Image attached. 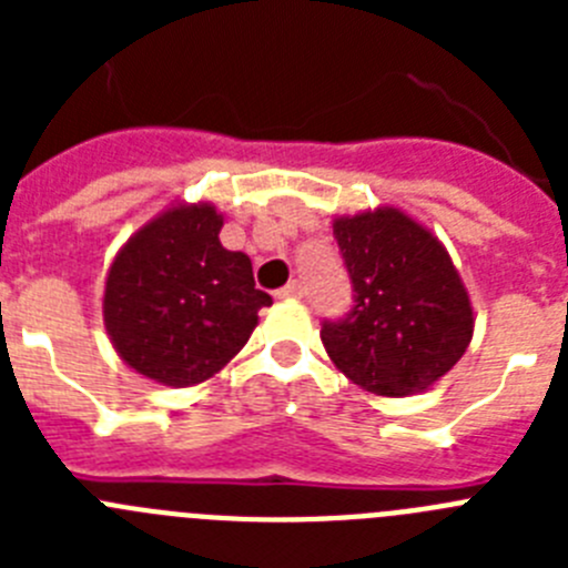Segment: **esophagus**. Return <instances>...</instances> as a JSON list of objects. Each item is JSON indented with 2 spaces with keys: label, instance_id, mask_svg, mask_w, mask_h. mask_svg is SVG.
Returning a JSON list of instances; mask_svg holds the SVG:
<instances>
[{
  "label": "esophagus",
  "instance_id": "obj_1",
  "mask_svg": "<svg viewBox=\"0 0 568 568\" xmlns=\"http://www.w3.org/2000/svg\"><path fill=\"white\" fill-rule=\"evenodd\" d=\"M275 295H278V298H301V295H304V287H301L298 281H290L287 287H281Z\"/></svg>",
  "mask_w": 568,
  "mask_h": 568
}]
</instances>
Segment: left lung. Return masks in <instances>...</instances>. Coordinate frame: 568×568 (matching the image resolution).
<instances>
[{"label": "left lung", "mask_w": 568, "mask_h": 568, "mask_svg": "<svg viewBox=\"0 0 568 568\" xmlns=\"http://www.w3.org/2000/svg\"><path fill=\"white\" fill-rule=\"evenodd\" d=\"M353 278L344 321H324L329 361L361 389L406 398L444 378L475 333L471 301L438 235L400 207L333 219Z\"/></svg>", "instance_id": "obj_1"}]
</instances>
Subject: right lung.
<instances>
[{"label": "right lung", "mask_w": 568, "mask_h": 568, "mask_svg": "<svg viewBox=\"0 0 568 568\" xmlns=\"http://www.w3.org/2000/svg\"><path fill=\"white\" fill-rule=\"evenodd\" d=\"M224 215L210 202L170 204L115 253L104 281V329L119 358L164 386L222 373L273 298L253 264L222 247Z\"/></svg>", "instance_id": "add662e5"}]
</instances>
